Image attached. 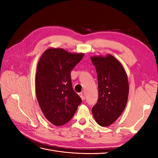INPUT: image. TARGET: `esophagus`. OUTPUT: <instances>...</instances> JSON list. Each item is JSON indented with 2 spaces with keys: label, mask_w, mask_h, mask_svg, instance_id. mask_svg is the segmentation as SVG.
Here are the masks:
<instances>
[{
  "label": "esophagus",
  "mask_w": 158,
  "mask_h": 158,
  "mask_svg": "<svg viewBox=\"0 0 158 158\" xmlns=\"http://www.w3.org/2000/svg\"><path fill=\"white\" fill-rule=\"evenodd\" d=\"M78 95L81 98V99H82V100H84L85 99V97L84 96V95L82 94V92H80V93H78Z\"/></svg>",
  "instance_id": "1"
}]
</instances>
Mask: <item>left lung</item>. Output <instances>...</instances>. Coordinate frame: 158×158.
<instances>
[{
  "label": "left lung",
  "mask_w": 158,
  "mask_h": 158,
  "mask_svg": "<svg viewBox=\"0 0 158 158\" xmlns=\"http://www.w3.org/2000/svg\"><path fill=\"white\" fill-rule=\"evenodd\" d=\"M90 59L96 69L99 91L92 114L98 125L107 127L117 120L126 107L129 91L127 75L120 62L111 55Z\"/></svg>",
  "instance_id": "left-lung-1"
}]
</instances>
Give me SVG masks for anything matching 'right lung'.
Segmentation results:
<instances>
[{
  "label": "right lung",
  "mask_w": 158,
  "mask_h": 158,
  "mask_svg": "<svg viewBox=\"0 0 158 158\" xmlns=\"http://www.w3.org/2000/svg\"><path fill=\"white\" fill-rule=\"evenodd\" d=\"M84 55L51 48L43 53L37 64L36 97L44 116L55 126L67 123L82 102L73 88L70 72Z\"/></svg>",
  "instance_id": "obj_1"
}]
</instances>
